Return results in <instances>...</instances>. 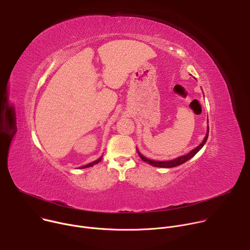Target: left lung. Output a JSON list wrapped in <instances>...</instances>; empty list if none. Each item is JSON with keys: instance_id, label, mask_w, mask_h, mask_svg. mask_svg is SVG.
<instances>
[{"instance_id": "obj_1", "label": "left lung", "mask_w": 250, "mask_h": 250, "mask_svg": "<svg viewBox=\"0 0 250 250\" xmlns=\"http://www.w3.org/2000/svg\"><path fill=\"white\" fill-rule=\"evenodd\" d=\"M208 129H207V134L203 140L202 144L197 146L196 148H194L192 151H190L188 154L186 155H183V156H180V157H177L176 159H173V160H169V161H154V160H151V159H148L146 157H145L144 155H142L138 150H137V153L139 155V157L144 160L145 162L152 165V166H155V167H161V168H172V167H176L178 165H181L183 163H185L186 161H188L189 159H191L203 146L204 145L206 144V141L208 139Z\"/></svg>"}]
</instances>
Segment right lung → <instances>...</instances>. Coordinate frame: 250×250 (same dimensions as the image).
Segmentation results:
<instances>
[{
	"label": "right lung",
	"instance_id": "right-lung-1",
	"mask_svg": "<svg viewBox=\"0 0 250 250\" xmlns=\"http://www.w3.org/2000/svg\"><path fill=\"white\" fill-rule=\"evenodd\" d=\"M101 160H102V157H101V158H99L98 160H96V161L92 162V163H89V164H87V165H85V166H82L81 168H88V167H91V166H93V165H95V164H98Z\"/></svg>",
	"mask_w": 250,
	"mask_h": 250
}]
</instances>
